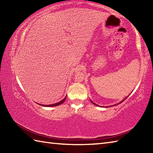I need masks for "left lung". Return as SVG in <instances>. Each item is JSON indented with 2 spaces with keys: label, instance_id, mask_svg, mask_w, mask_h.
Masks as SVG:
<instances>
[{
  "label": "left lung",
  "instance_id": "left-lung-1",
  "mask_svg": "<svg viewBox=\"0 0 153 153\" xmlns=\"http://www.w3.org/2000/svg\"><path fill=\"white\" fill-rule=\"evenodd\" d=\"M127 99V97H126V98H125V99H123V100H122V101H121V102H120V103H121V102H123V101H124V100H125V99ZM91 102H92V103H93V104H94V105H96V106H99V105H96V104H95V103H94V102H92V101H91Z\"/></svg>",
  "mask_w": 153,
  "mask_h": 153
}]
</instances>
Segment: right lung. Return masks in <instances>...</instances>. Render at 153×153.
Instances as JSON below:
<instances>
[{
    "mask_svg": "<svg viewBox=\"0 0 153 153\" xmlns=\"http://www.w3.org/2000/svg\"><path fill=\"white\" fill-rule=\"evenodd\" d=\"M66 97H65V98H64L63 100H62L61 101H60L59 102H57V103H55V104H52V105H43V106H48V107H51V106H58V105H61V104H62V103L65 101V100H66Z\"/></svg>",
    "mask_w": 153,
    "mask_h": 153,
    "instance_id": "1",
    "label": "right lung"
}]
</instances>
